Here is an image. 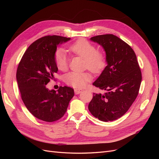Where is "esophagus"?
Returning <instances> with one entry per match:
<instances>
[{"label":"esophagus","mask_w":159,"mask_h":159,"mask_svg":"<svg viewBox=\"0 0 159 159\" xmlns=\"http://www.w3.org/2000/svg\"><path fill=\"white\" fill-rule=\"evenodd\" d=\"M82 91H83V90L82 89H74V92H75V93L76 95L81 93V92H82Z\"/></svg>","instance_id":"34e87169"}]
</instances>
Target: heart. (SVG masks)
<instances>
[{
    "label": "heart",
    "instance_id": "b5f03b06",
    "mask_svg": "<svg viewBox=\"0 0 159 159\" xmlns=\"http://www.w3.org/2000/svg\"><path fill=\"white\" fill-rule=\"evenodd\" d=\"M69 50L85 60V66L93 73L102 71L106 66V57L102 51H99L91 42L85 39H80L69 47ZM57 68L61 71H66L68 68V58L66 52L59 50L54 55ZM91 79L89 74L72 71L65 76V82L74 88H82Z\"/></svg>",
    "mask_w": 159,
    "mask_h": 159
}]
</instances>
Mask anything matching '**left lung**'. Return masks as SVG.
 <instances>
[{
    "label": "left lung",
    "instance_id": "left-lung-1",
    "mask_svg": "<svg viewBox=\"0 0 159 159\" xmlns=\"http://www.w3.org/2000/svg\"><path fill=\"white\" fill-rule=\"evenodd\" d=\"M90 40L102 46L106 54L107 66L93 85L107 92L94 93L88 109L100 121H114L136 99L142 80L141 69L131 47L117 36L98 35Z\"/></svg>",
    "mask_w": 159,
    "mask_h": 159
}]
</instances>
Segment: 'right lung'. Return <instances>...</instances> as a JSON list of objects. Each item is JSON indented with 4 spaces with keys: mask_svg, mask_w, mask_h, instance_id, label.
<instances>
[{
    "mask_svg": "<svg viewBox=\"0 0 159 159\" xmlns=\"http://www.w3.org/2000/svg\"><path fill=\"white\" fill-rule=\"evenodd\" d=\"M70 40L56 35L40 38L28 48L18 64L16 80L21 98L28 110L42 121L61 118L74 95V89L66 86L57 91L46 88L58 70L54 60L57 46Z\"/></svg>",
    "mask_w": 159,
    "mask_h": 159,
    "instance_id": "add662e5",
    "label": "right lung"
}]
</instances>
